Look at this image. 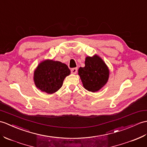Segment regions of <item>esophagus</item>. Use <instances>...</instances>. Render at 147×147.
<instances>
[{"label":"esophagus","instance_id":"34e87169","mask_svg":"<svg viewBox=\"0 0 147 147\" xmlns=\"http://www.w3.org/2000/svg\"><path fill=\"white\" fill-rule=\"evenodd\" d=\"M78 71V68L77 67H74L71 69V72L72 74H76Z\"/></svg>","mask_w":147,"mask_h":147}]
</instances>
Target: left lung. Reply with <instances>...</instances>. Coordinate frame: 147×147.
Here are the masks:
<instances>
[{
  "label": "left lung",
  "instance_id": "1",
  "mask_svg": "<svg viewBox=\"0 0 147 147\" xmlns=\"http://www.w3.org/2000/svg\"><path fill=\"white\" fill-rule=\"evenodd\" d=\"M83 86L91 92H96L104 86L108 81L109 70L101 58L98 56L86 57L85 66L78 70Z\"/></svg>",
  "mask_w": 147,
  "mask_h": 147
}]
</instances>
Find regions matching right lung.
I'll return each instance as SVG.
<instances>
[{
  "mask_svg": "<svg viewBox=\"0 0 147 147\" xmlns=\"http://www.w3.org/2000/svg\"><path fill=\"white\" fill-rule=\"evenodd\" d=\"M71 71L66 64L53 60L44 61L34 71L36 86L48 94L55 93L63 85V81Z\"/></svg>",
  "mask_w": 147,
  "mask_h": 147,
  "instance_id": "1",
  "label": "right lung"
}]
</instances>
